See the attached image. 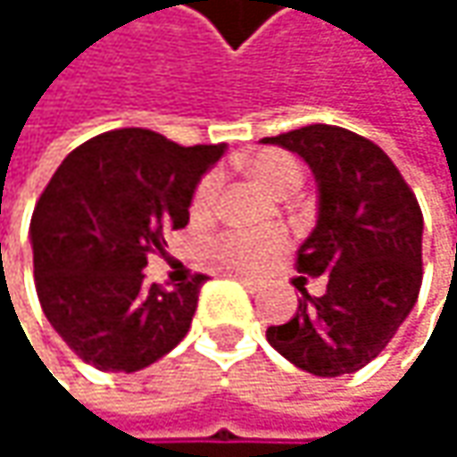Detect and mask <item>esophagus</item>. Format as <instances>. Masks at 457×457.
<instances>
[{"instance_id":"34e87169","label":"esophagus","mask_w":457,"mask_h":457,"mask_svg":"<svg viewBox=\"0 0 457 457\" xmlns=\"http://www.w3.org/2000/svg\"><path fill=\"white\" fill-rule=\"evenodd\" d=\"M235 280H240L248 291H262V280H253V278H243V275H235Z\"/></svg>"}]
</instances>
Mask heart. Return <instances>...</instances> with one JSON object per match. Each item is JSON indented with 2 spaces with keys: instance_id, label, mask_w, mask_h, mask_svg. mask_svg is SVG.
<instances>
[{
  "instance_id": "obj_1",
  "label": "heart",
  "mask_w": 457,
  "mask_h": 457,
  "mask_svg": "<svg viewBox=\"0 0 457 457\" xmlns=\"http://www.w3.org/2000/svg\"><path fill=\"white\" fill-rule=\"evenodd\" d=\"M245 171L262 182L270 193L286 195L302 185L304 169L302 163L283 150H259L245 161ZM220 182L214 174L204 177L193 195V214H209L217 201ZM283 229H262V232H225L214 240L212 251L214 256L232 270H259L264 267L283 245H286Z\"/></svg>"
}]
</instances>
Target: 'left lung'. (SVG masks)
Segmentation results:
<instances>
[{"instance_id": "1", "label": "left lung", "mask_w": 457, "mask_h": 457, "mask_svg": "<svg viewBox=\"0 0 457 457\" xmlns=\"http://www.w3.org/2000/svg\"><path fill=\"white\" fill-rule=\"evenodd\" d=\"M264 145L296 153L318 182V225L296 270L328 275L322 296L302 291L296 315L267 341L296 368L333 378L365 368L411 315L420 291L423 214L392 158L349 129L312 124Z\"/></svg>"}]
</instances>
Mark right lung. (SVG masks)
I'll use <instances>...</instances> for the list:
<instances>
[{"mask_svg": "<svg viewBox=\"0 0 457 457\" xmlns=\"http://www.w3.org/2000/svg\"><path fill=\"white\" fill-rule=\"evenodd\" d=\"M222 155L225 145L113 129L57 166L31 217L34 278L49 325L84 362L135 373L185 338L206 275L166 291L142 270L190 222L195 187Z\"/></svg>", "mask_w": 457, "mask_h": 457, "instance_id": "obj_1", "label": "right lung"}]
</instances>
